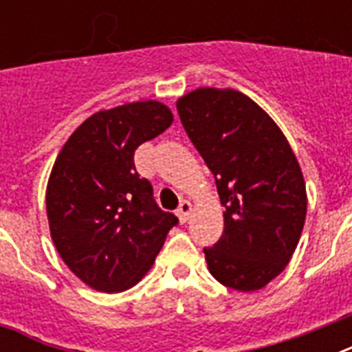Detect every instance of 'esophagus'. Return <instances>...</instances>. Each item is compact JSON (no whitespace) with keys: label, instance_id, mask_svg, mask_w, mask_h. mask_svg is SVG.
<instances>
[{"label":"esophagus","instance_id":"1","mask_svg":"<svg viewBox=\"0 0 352 352\" xmlns=\"http://www.w3.org/2000/svg\"><path fill=\"white\" fill-rule=\"evenodd\" d=\"M192 210L193 208L190 201H182L179 210H177V217H179V221H181V223H186V221L190 219V215H192Z\"/></svg>","mask_w":352,"mask_h":352}]
</instances>
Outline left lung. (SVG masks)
I'll return each mask as SVG.
<instances>
[{
  "label": "left lung",
  "instance_id": "obj_1",
  "mask_svg": "<svg viewBox=\"0 0 352 352\" xmlns=\"http://www.w3.org/2000/svg\"><path fill=\"white\" fill-rule=\"evenodd\" d=\"M177 111L225 206L223 235L204 248L210 274L241 292L263 289L289 265L305 225L300 162L278 124L241 91L199 87Z\"/></svg>",
  "mask_w": 352,
  "mask_h": 352
}]
</instances>
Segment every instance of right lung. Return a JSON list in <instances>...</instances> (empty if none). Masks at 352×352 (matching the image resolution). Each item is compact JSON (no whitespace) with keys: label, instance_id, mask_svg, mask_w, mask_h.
Segmentation results:
<instances>
[{"label":"right lung","instance_id":"1","mask_svg":"<svg viewBox=\"0 0 352 352\" xmlns=\"http://www.w3.org/2000/svg\"><path fill=\"white\" fill-rule=\"evenodd\" d=\"M162 102H129L85 118L60 149L47 182L51 239L63 263L98 292L131 289L153 267L177 217L138 177L135 149L164 133Z\"/></svg>","mask_w":352,"mask_h":352}]
</instances>
